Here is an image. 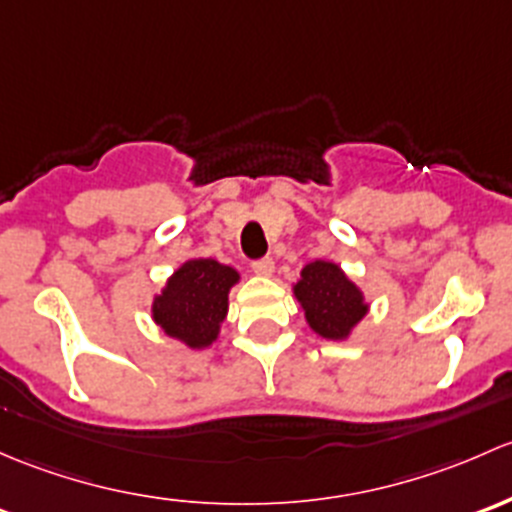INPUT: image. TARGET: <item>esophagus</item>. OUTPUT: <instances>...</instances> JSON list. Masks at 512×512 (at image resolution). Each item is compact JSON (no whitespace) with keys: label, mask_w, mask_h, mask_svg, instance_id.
<instances>
[{"label":"esophagus","mask_w":512,"mask_h":512,"mask_svg":"<svg viewBox=\"0 0 512 512\" xmlns=\"http://www.w3.org/2000/svg\"><path fill=\"white\" fill-rule=\"evenodd\" d=\"M251 268H254L256 276H271L273 268H276V263H273V258H258V261L251 263Z\"/></svg>","instance_id":"esophagus-1"}]
</instances>
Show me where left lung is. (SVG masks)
I'll return each mask as SVG.
<instances>
[{
    "instance_id": "1",
    "label": "left lung",
    "mask_w": 512,
    "mask_h": 512,
    "mask_svg": "<svg viewBox=\"0 0 512 512\" xmlns=\"http://www.w3.org/2000/svg\"><path fill=\"white\" fill-rule=\"evenodd\" d=\"M293 293L303 305L313 333L325 340H345L370 308L360 288L333 261L308 263L300 271Z\"/></svg>"
}]
</instances>
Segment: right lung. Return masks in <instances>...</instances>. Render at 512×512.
<instances>
[{"label":"right lung","mask_w":512,"mask_h":512,"mask_svg":"<svg viewBox=\"0 0 512 512\" xmlns=\"http://www.w3.org/2000/svg\"><path fill=\"white\" fill-rule=\"evenodd\" d=\"M234 283L239 273L231 266L214 258H189L152 300V320L192 350H204L219 337Z\"/></svg>","instance_id":"right-lung-1"}]
</instances>
